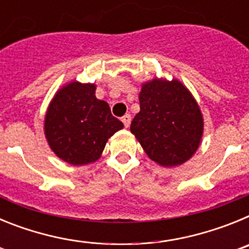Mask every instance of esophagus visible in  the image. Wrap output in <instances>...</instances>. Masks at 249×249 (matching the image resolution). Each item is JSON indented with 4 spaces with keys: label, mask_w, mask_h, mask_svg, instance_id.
Masks as SVG:
<instances>
[{
    "label": "esophagus",
    "mask_w": 249,
    "mask_h": 249,
    "mask_svg": "<svg viewBox=\"0 0 249 249\" xmlns=\"http://www.w3.org/2000/svg\"><path fill=\"white\" fill-rule=\"evenodd\" d=\"M122 122L123 124H124V127L128 128L129 124H131V114H124V116L122 117Z\"/></svg>",
    "instance_id": "obj_1"
}]
</instances>
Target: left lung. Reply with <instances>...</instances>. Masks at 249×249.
I'll list each match as a JSON object with an SVG mask.
<instances>
[{"label": "left lung", "mask_w": 249, "mask_h": 249, "mask_svg": "<svg viewBox=\"0 0 249 249\" xmlns=\"http://www.w3.org/2000/svg\"><path fill=\"white\" fill-rule=\"evenodd\" d=\"M140 107L131 132L152 160L175 167L195 155L203 135V117L186 86L160 78L143 83Z\"/></svg>", "instance_id": "8db88e82"}]
</instances>
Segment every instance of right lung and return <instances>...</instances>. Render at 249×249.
<instances>
[{"label":"right lung","mask_w":249,"mask_h":249,"mask_svg":"<svg viewBox=\"0 0 249 249\" xmlns=\"http://www.w3.org/2000/svg\"><path fill=\"white\" fill-rule=\"evenodd\" d=\"M96 86L73 81L58 89L48 106L45 135L56 156L73 166L97 160L111 136L123 128L108 103L96 98Z\"/></svg>","instance_id":"1"}]
</instances>
